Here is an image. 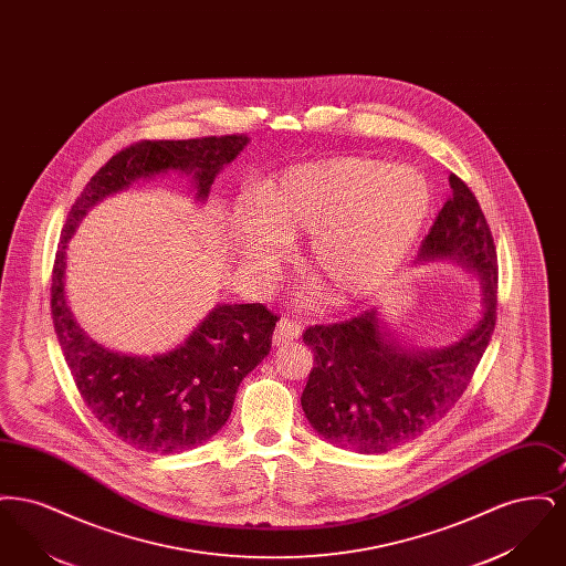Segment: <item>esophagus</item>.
I'll list each match as a JSON object with an SVG mask.
<instances>
[{"label":"esophagus","instance_id":"34e87169","mask_svg":"<svg viewBox=\"0 0 566 566\" xmlns=\"http://www.w3.org/2000/svg\"><path fill=\"white\" fill-rule=\"evenodd\" d=\"M301 335V324L293 321V318H282L277 326H275V333H273V344L275 346H282L286 342H293Z\"/></svg>","mask_w":566,"mask_h":566}]
</instances>
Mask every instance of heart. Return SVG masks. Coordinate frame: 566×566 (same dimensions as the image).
<instances>
[{
    "label": "heart",
    "mask_w": 566,
    "mask_h": 566,
    "mask_svg": "<svg viewBox=\"0 0 566 566\" xmlns=\"http://www.w3.org/2000/svg\"><path fill=\"white\" fill-rule=\"evenodd\" d=\"M431 208L427 180L409 167L342 157L298 165L254 195V224L238 222L243 261L268 270L273 243L307 235L305 268L342 301L384 289L403 265Z\"/></svg>",
    "instance_id": "obj_1"
}]
</instances>
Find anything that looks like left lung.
<instances>
[{"mask_svg":"<svg viewBox=\"0 0 566 566\" xmlns=\"http://www.w3.org/2000/svg\"><path fill=\"white\" fill-rule=\"evenodd\" d=\"M450 189L420 259L450 256L478 271L482 318L457 344L422 352L386 339L374 310L344 323L307 326L303 342L314 350V367L301 405L331 443L384 454L413 441L450 413L484 356L496 324V245L480 201L457 174H450Z\"/></svg>","mask_w":566,"mask_h":566,"instance_id":"8db88e82","label":"left lung"}]
</instances>
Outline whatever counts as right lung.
I'll return each instance as SVG.
<instances>
[{"mask_svg":"<svg viewBox=\"0 0 566 566\" xmlns=\"http://www.w3.org/2000/svg\"><path fill=\"white\" fill-rule=\"evenodd\" d=\"M245 144L243 134L135 142L86 182L61 231L51 286L59 346L91 413L135 450L176 454L212 439L231 416L240 381L270 354L280 318L263 303L218 305L185 346L169 354L139 358L106 350L82 333L67 307V240L88 208L144 176L192 171L203 199L222 165L233 161Z\"/></svg>","mask_w":566,"mask_h":566,"instance_id":"1","label":"right lung"}]
</instances>
